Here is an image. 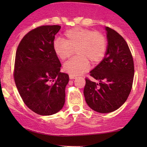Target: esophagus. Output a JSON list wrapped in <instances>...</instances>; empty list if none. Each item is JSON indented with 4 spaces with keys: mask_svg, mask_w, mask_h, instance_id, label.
<instances>
[{
    "mask_svg": "<svg viewBox=\"0 0 147 147\" xmlns=\"http://www.w3.org/2000/svg\"><path fill=\"white\" fill-rule=\"evenodd\" d=\"M76 76L69 75V79H70V80H74V79H76Z\"/></svg>",
    "mask_w": 147,
    "mask_h": 147,
    "instance_id": "obj_1",
    "label": "esophagus"
}]
</instances>
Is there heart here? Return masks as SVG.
<instances>
[{
	"mask_svg": "<svg viewBox=\"0 0 147 147\" xmlns=\"http://www.w3.org/2000/svg\"><path fill=\"white\" fill-rule=\"evenodd\" d=\"M64 39H57L53 43L55 55L61 60L69 57L74 51L77 56L63 65L65 71L71 76H79L87 71L90 62L97 63L105 55L107 41L103 34L84 28H74L67 30Z\"/></svg>",
	"mask_w": 147,
	"mask_h": 147,
	"instance_id": "1",
	"label": "heart"
}]
</instances>
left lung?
<instances>
[{
  "instance_id": "8db88e82",
  "label": "left lung",
  "mask_w": 147,
  "mask_h": 147,
  "mask_svg": "<svg viewBox=\"0 0 147 147\" xmlns=\"http://www.w3.org/2000/svg\"><path fill=\"white\" fill-rule=\"evenodd\" d=\"M108 45L101 62L90 72L98 83L86 79L84 90L86 103L100 113H110L123 105L131 91L134 62L124 38L106 27Z\"/></svg>"
}]
</instances>
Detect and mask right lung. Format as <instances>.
Instances as JSON below:
<instances>
[{"instance_id": "right-lung-1", "label": "right lung", "mask_w": 147, "mask_h": 147, "mask_svg": "<svg viewBox=\"0 0 147 147\" xmlns=\"http://www.w3.org/2000/svg\"><path fill=\"white\" fill-rule=\"evenodd\" d=\"M60 29L59 25H45L32 30L16 52V86L27 107L39 115L57 113L65 104L69 76L60 72L61 63L53 49Z\"/></svg>"}]
</instances>
